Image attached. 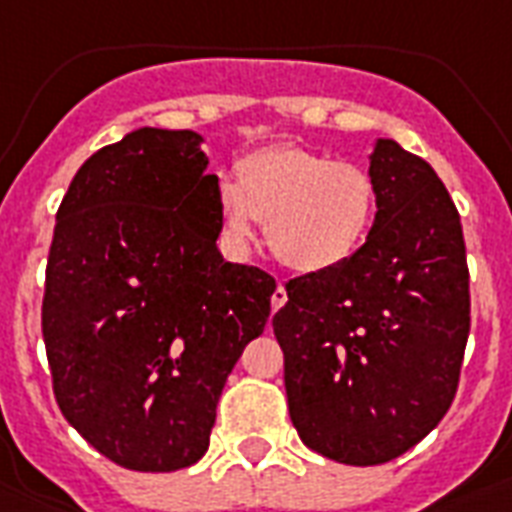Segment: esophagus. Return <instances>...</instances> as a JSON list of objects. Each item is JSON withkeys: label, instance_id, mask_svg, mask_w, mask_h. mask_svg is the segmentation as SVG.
I'll return each mask as SVG.
<instances>
[{"label": "esophagus", "instance_id": "34e87169", "mask_svg": "<svg viewBox=\"0 0 512 512\" xmlns=\"http://www.w3.org/2000/svg\"><path fill=\"white\" fill-rule=\"evenodd\" d=\"M284 303H287V290H284V284H276V290H273V295H271L273 311H279Z\"/></svg>", "mask_w": 512, "mask_h": 512}]
</instances>
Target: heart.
Here are the masks:
<instances>
[{
    "label": "heart",
    "instance_id": "obj_1",
    "mask_svg": "<svg viewBox=\"0 0 512 512\" xmlns=\"http://www.w3.org/2000/svg\"><path fill=\"white\" fill-rule=\"evenodd\" d=\"M378 187L368 166L306 147H268L236 163V185H214L217 228L233 252L255 241V222L279 263L298 273L343 265L368 236Z\"/></svg>",
    "mask_w": 512,
    "mask_h": 512
}]
</instances>
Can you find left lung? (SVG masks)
Returning <instances> with one entry per match:
<instances>
[{
  "instance_id": "obj_1",
  "label": "left lung",
  "mask_w": 512,
  "mask_h": 512,
  "mask_svg": "<svg viewBox=\"0 0 512 512\" xmlns=\"http://www.w3.org/2000/svg\"><path fill=\"white\" fill-rule=\"evenodd\" d=\"M378 212L343 265L287 282L273 317L290 419L311 451L370 467L451 408L470 335L459 212L435 169L392 139L370 155Z\"/></svg>"
}]
</instances>
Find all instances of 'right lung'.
Returning a JSON list of instances; mask_svg holds the SVG:
<instances>
[{
  "mask_svg": "<svg viewBox=\"0 0 512 512\" xmlns=\"http://www.w3.org/2000/svg\"><path fill=\"white\" fill-rule=\"evenodd\" d=\"M195 131L136 128L58 206L42 300L58 408L139 473L209 448L230 370L271 314L273 276L217 249V177Z\"/></svg>",
  "mask_w": 512,
  "mask_h": 512,
  "instance_id": "1",
  "label": "right lung"
}]
</instances>
